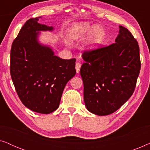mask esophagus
Masks as SVG:
<instances>
[{"label": "esophagus", "mask_w": 150, "mask_h": 150, "mask_svg": "<svg viewBox=\"0 0 150 150\" xmlns=\"http://www.w3.org/2000/svg\"><path fill=\"white\" fill-rule=\"evenodd\" d=\"M81 63L77 62L76 63V70L77 73H79L80 69H81Z\"/></svg>", "instance_id": "1"}]
</instances>
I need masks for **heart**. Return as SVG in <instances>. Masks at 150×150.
<instances>
[{
	"instance_id": "b5f03b06",
	"label": "heart",
	"mask_w": 150,
	"mask_h": 150,
	"mask_svg": "<svg viewBox=\"0 0 150 150\" xmlns=\"http://www.w3.org/2000/svg\"><path fill=\"white\" fill-rule=\"evenodd\" d=\"M91 35L88 41V48H95L101 44L104 37V31L101 26L92 25L89 22H83L76 23L71 26L68 32L69 40L76 41L87 36L90 33Z\"/></svg>"
}]
</instances>
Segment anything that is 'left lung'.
<instances>
[{"instance_id": "1", "label": "left lung", "mask_w": 150, "mask_h": 150, "mask_svg": "<svg viewBox=\"0 0 150 150\" xmlns=\"http://www.w3.org/2000/svg\"><path fill=\"white\" fill-rule=\"evenodd\" d=\"M82 57L85 62L80 73L87 110L98 115L115 112L132 96L140 72L136 39L120 26L115 44L85 50Z\"/></svg>"}]
</instances>
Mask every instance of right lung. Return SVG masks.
I'll return each instance as SVG.
<instances>
[{
    "instance_id": "obj_1",
    "label": "right lung",
    "mask_w": 150,
    "mask_h": 150,
    "mask_svg": "<svg viewBox=\"0 0 150 150\" xmlns=\"http://www.w3.org/2000/svg\"><path fill=\"white\" fill-rule=\"evenodd\" d=\"M30 18L13 40L10 73L22 104L33 111L49 114L58 108L63 89L76 74V59L55 56L49 47L38 42V31L52 30Z\"/></svg>"
}]
</instances>
